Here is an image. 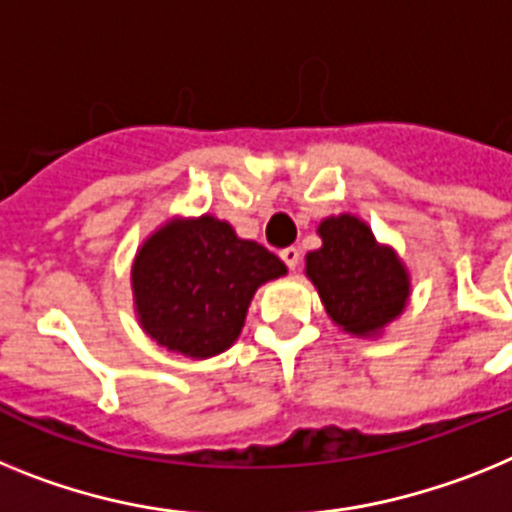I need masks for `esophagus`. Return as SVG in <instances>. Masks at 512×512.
<instances>
[{"label": "esophagus", "instance_id": "34e87169", "mask_svg": "<svg viewBox=\"0 0 512 512\" xmlns=\"http://www.w3.org/2000/svg\"><path fill=\"white\" fill-rule=\"evenodd\" d=\"M281 260L286 262L288 270H296L301 262V250L299 247H286V250H281Z\"/></svg>", "mask_w": 512, "mask_h": 512}]
</instances>
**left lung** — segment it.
<instances>
[{
  "label": "left lung",
  "instance_id": "obj_1",
  "mask_svg": "<svg viewBox=\"0 0 512 512\" xmlns=\"http://www.w3.org/2000/svg\"><path fill=\"white\" fill-rule=\"evenodd\" d=\"M317 231L322 247L306 255V275L324 309L350 335H379L407 306L410 273L358 216H330Z\"/></svg>",
  "mask_w": 512,
  "mask_h": 512
}]
</instances>
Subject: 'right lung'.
<instances>
[{
	"label": "right lung",
	"mask_w": 512,
	"mask_h": 512,
	"mask_svg": "<svg viewBox=\"0 0 512 512\" xmlns=\"http://www.w3.org/2000/svg\"><path fill=\"white\" fill-rule=\"evenodd\" d=\"M281 275L286 265L273 252L206 213L154 231L133 260L131 286L151 340L188 358H211L234 345L257 288Z\"/></svg>",
	"instance_id": "obj_1"
}]
</instances>
